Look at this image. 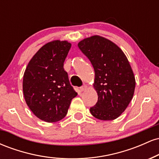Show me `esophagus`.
Masks as SVG:
<instances>
[{
	"label": "esophagus",
	"instance_id": "34e87169",
	"mask_svg": "<svg viewBox=\"0 0 159 159\" xmlns=\"http://www.w3.org/2000/svg\"><path fill=\"white\" fill-rule=\"evenodd\" d=\"M87 85H83L82 87H80V90H81V92H83V91H85L86 90H87Z\"/></svg>",
	"mask_w": 159,
	"mask_h": 159
}]
</instances>
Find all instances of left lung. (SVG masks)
<instances>
[{
  "label": "left lung",
  "instance_id": "1",
  "mask_svg": "<svg viewBox=\"0 0 159 159\" xmlns=\"http://www.w3.org/2000/svg\"><path fill=\"white\" fill-rule=\"evenodd\" d=\"M78 48L94 69L98 101L90 111L101 120L116 119L132 101L135 78L126 56L110 40L93 36L81 40Z\"/></svg>",
  "mask_w": 159,
  "mask_h": 159
}]
</instances>
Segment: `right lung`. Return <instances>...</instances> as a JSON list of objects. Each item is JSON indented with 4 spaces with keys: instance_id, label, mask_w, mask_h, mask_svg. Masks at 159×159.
I'll return each mask as SVG.
<instances>
[{
    "instance_id": "1",
    "label": "right lung",
    "mask_w": 159,
    "mask_h": 159,
    "mask_svg": "<svg viewBox=\"0 0 159 159\" xmlns=\"http://www.w3.org/2000/svg\"><path fill=\"white\" fill-rule=\"evenodd\" d=\"M67 41L50 42L32 57L23 77V93L27 106L48 123L64 118L77 93L69 83L63 63L71 48Z\"/></svg>"
}]
</instances>
